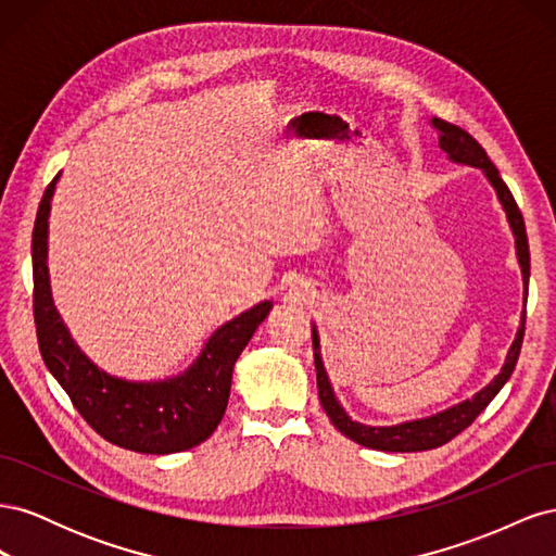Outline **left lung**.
Listing matches in <instances>:
<instances>
[{"label": "left lung", "mask_w": 556, "mask_h": 556, "mask_svg": "<svg viewBox=\"0 0 556 556\" xmlns=\"http://www.w3.org/2000/svg\"><path fill=\"white\" fill-rule=\"evenodd\" d=\"M431 125L439 129V143L445 150V153L454 160V162H464L470 166H480V169L490 178V182L494 185V190L501 199L503 208L508 213V223L513 227L515 233V243H517V257H519V266H521V276H525V285H529V268H531V255H529V239H527V227H525V217H521V211L517 206V201L513 197V192L508 190V185L503 182V178L498 176V169L492 164V160L486 157L484 148L470 137L466 129H462L459 125H452L447 121H441V117H433ZM529 294V292H527ZM525 294V296H527ZM525 329H527V311H525V319H521V327L517 331V339L508 352V359L503 364L501 374L484 387L482 392H478L470 401L459 403L450 410H443L433 417L427 419H415V422H406V425H396V427H364L352 422V419L343 413V408L339 406V401L333 399L331 384L327 378V371L323 366V357H319V341L317 333L313 331V350H315V374H317V396L319 403H323L325 413L329 415L331 425L339 429L343 435H348L350 441H355L364 447L371 450H382V452H422V450H433L441 447L445 443H450L454 435H459L466 427L473 425V419L490 406V401L501 392V387L508 382V378L513 376L517 359H519V350H521V341H525Z\"/></svg>", "instance_id": "left-lung-1"}]
</instances>
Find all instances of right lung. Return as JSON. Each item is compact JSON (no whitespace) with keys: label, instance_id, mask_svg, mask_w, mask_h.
I'll return each instance as SVG.
<instances>
[{"label":"right lung","instance_id":"right-lung-1","mask_svg":"<svg viewBox=\"0 0 556 556\" xmlns=\"http://www.w3.org/2000/svg\"><path fill=\"white\" fill-rule=\"evenodd\" d=\"M58 176L48 182L31 231V308L43 364L70 394L74 408L109 443L172 454L204 443L220 425L229 401L233 362L271 311V301L241 313L217 329L188 374L166 382H125L86 359L55 313L48 285V213Z\"/></svg>","mask_w":556,"mask_h":556}]
</instances>
